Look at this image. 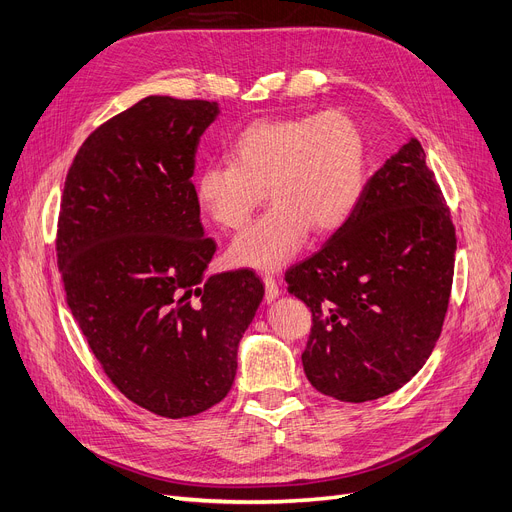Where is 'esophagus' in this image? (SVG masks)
Instances as JSON below:
<instances>
[{
  "label": "esophagus",
  "mask_w": 512,
  "mask_h": 512,
  "mask_svg": "<svg viewBox=\"0 0 512 512\" xmlns=\"http://www.w3.org/2000/svg\"><path fill=\"white\" fill-rule=\"evenodd\" d=\"M262 281H264V298H267V302L275 300L279 296V285H277L275 277L273 275H264Z\"/></svg>",
  "instance_id": "1"
}]
</instances>
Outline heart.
I'll use <instances>...</instances> for the list:
<instances>
[{
	"label": "heart",
	"mask_w": 512,
	"mask_h": 512,
	"mask_svg": "<svg viewBox=\"0 0 512 512\" xmlns=\"http://www.w3.org/2000/svg\"><path fill=\"white\" fill-rule=\"evenodd\" d=\"M229 163H210L195 178L199 210L237 231L269 193L273 208L241 231L229 248L239 267L273 271L317 233H334L351 218L365 189L367 138L342 109L262 117L227 149Z\"/></svg>",
	"instance_id": "1"
}]
</instances>
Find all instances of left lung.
Instances as JSON below:
<instances>
[{
  "mask_svg": "<svg viewBox=\"0 0 512 512\" xmlns=\"http://www.w3.org/2000/svg\"><path fill=\"white\" fill-rule=\"evenodd\" d=\"M454 254L452 214L412 138L323 248L285 271L288 292L313 315L302 365L319 393L363 403L420 372L441 334Z\"/></svg>",
  "mask_w": 512,
  "mask_h": 512,
  "instance_id": "left-lung-1",
  "label": "left lung"
}]
</instances>
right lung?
<instances>
[{
	"label": "right lung",
	"instance_id": "add662e5",
	"mask_svg": "<svg viewBox=\"0 0 512 512\" xmlns=\"http://www.w3.org/2000/svg\"><path fill=\"white\" fill-rule=\"evenodd\" d=\"M216 115L210 100L147 96L111 117L79 147L58 214L60 279L102 372L172 420L227 397L264 296L250 269L199 285L216 243L191 176Z\"/></svg>",
	"mask_w": 512,
	"mask_h": 512
}]
</instances>
